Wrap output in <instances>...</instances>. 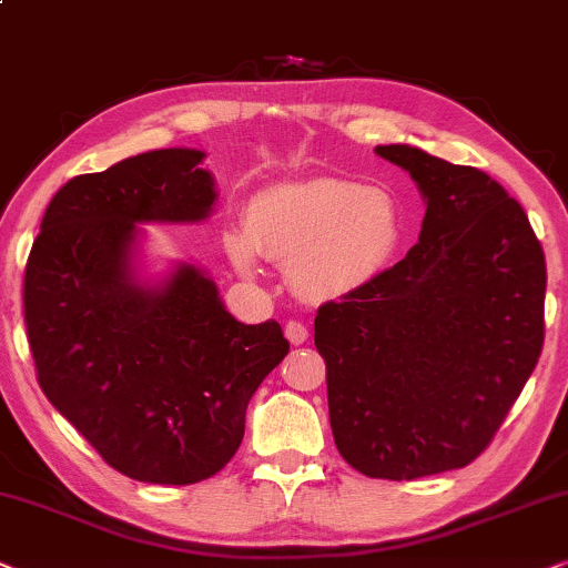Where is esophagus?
<instances>
[{"label":"esophagus","instance_id":"1","mask_svg":"<svg viewBox=\"0 0 568 568\" xmlns=\"http://www.w3.org/2000/svg\"><path fill=\"white\" fill-rule=\"evenodd\" d=\"M285 337H288L293 345H304L308 339V327L301 322H288L285 324Z\"/></svg>","mask_w":568,"mask_h":568}]
</instances>
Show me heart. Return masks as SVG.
<instances>
[{
    "label": "heart",
    "mask_w": 568,
    "mask_h": 568,
    "mask_svg": "<svg viewBox=\"0 0 568 568\" xmlns=\"http://www.w3.org/2000/svg\"><path fill=\"white\" fill-rule=\"evenodd\" d=\"M405 221L395 196L351 179H316L256 194L246 233L225 239L233 264L256 275V252L291 264L312 298H343L372 285L395 260Z\"/></svg>",
    "instance_id": "1"
}]
</instances>
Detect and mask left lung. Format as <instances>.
Instances as JSON below:
<instances>
[{
  "label": "left lung",
  "instance_id": "obj_1",
  "mask_svg": "<svg viewBox=\"0 0 568 568\" xmlns=\"http://www.w3.org/2000/svg\"><path fill=\"white\" fill-rule=\"evenodd\" d=\"M418 184L426 215L403 262L320 306L339 455L368 478L470 465L542 351L546 254L506 189L413 145L374 148Z\"/></svg>",
  "mask_w": 568,
  "mask_h": 568
}]
</instances>
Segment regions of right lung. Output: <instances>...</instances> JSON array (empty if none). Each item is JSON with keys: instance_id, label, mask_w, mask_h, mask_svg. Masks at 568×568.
<instances>
[{"instance_id": "right-lung-1", "label": "right lung", "mask_w": 568, "mask_h": 568, "mask_svg": "<svg viewBox=\"0 0 568 568\" xmlns=\"http://www.w3.org/2000/svg\"><path fill=\"white\" fill-rule=\"evenodd\" d=\"M202 150L82 173L49 202L26 267L28 343L49 403L126 478L189 486L236 455L256 387L288 355L277 322L225 312L189 262L140 275V223H200L217 189Z\"/></svg>"}]
</instances>
